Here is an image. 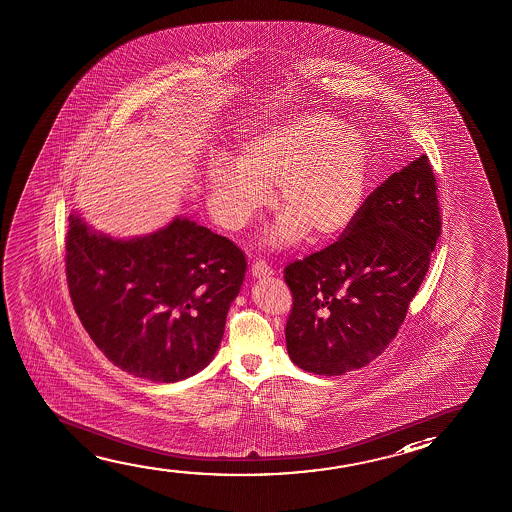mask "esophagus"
I'll use <instances>...</instances> for the list:
<instances>
[{"mask_svg": "<svg viewBox=\"0 0 512 512\" xmlns=\"http://www.w3.org/2000/svg\"><path fill=\"white\" fill-rule=\"evenodd\" d=\"M252 275L255 278H264V276L273 275V269H271V266H267V262H264V260H257L252 266Z\"/></svg>", "mask_w": 512, "mask_h": 512, "instance_id": "esophagus-1", "label": "esophagus"}]
</instances>
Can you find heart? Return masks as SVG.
<instances>
[{
	"mask_svg": "<svg viewBox=\"0 0 512 512\" xmlns=\"http://www.w3.org/2000/svg\"><path fill=\"white\" fill-rule=\"evenodd\" d=\"M370 151L363 135L322 112H303L246 134L234 160L209 163L206 186L216 222L239 230L269 202L283 209L267 243L285 246L308 232L324 243L341 236L363 208Z\"/></svg>",
	"mask_w": 512,
	"mask_h": 512,
	"instance_id": "1",
	"label": "heart"
}]
</instances>
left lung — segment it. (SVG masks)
<instances>
[{
  "label": "left lung",
  "mask_w": 512,
  "mask_h": 512,
  "mask_svg": "<svg viewBox=\"0 0 512 512\" xmlns=\"http://www.w3.org/2000/svg\"><path fill=\"white\" fill-rule=\"evenodd\" d=\"M440 229L437 178L419 156L368 195L336 243L285 267L292 363L334 377L380 356L428 273Z\"/></svg>",
  "instance_id": "obj_1"
}]
</instances>
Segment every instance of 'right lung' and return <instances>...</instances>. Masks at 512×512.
Masks as SVG:
<instances>
[{
    "label": "right lung",
    "instance_id": "1",
    "mask_svg": "<svg viewBox=\"0 0 512 512\" xmlns=\"http://www.w3.org/2000/svg\"><path fill=\"white\" fill-rule=\"evenodd\" d=\"M67 282L75 312L114 366L151 382L204 370L246 273L245 253L190 218L118 239L68 216Z\"/></svg>",
    "mask_w": 512,
    "mask_h": 512
}]
</instances>
